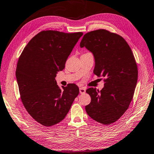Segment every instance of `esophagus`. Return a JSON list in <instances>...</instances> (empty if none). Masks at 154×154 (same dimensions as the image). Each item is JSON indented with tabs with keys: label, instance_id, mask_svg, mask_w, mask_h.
I'll list each match as a JSON object with an SVG mask.
<instances>
[{
	"label": "esophagus",
	"instance_id": "obj_1",
	"mask_svg": "<svg viewBox=\"0 0 154 154\" xmlns=\"http://www.w3.org/2000/svg\"><path fill=\"white\" fill-rule=\"evenodd\" d=\"M79 90H80V94H84V93H85V92H86V88H84V87H81V88H79Z\"/></svg>",
	"mask_w": 154,
	"mask_h": 154
}]
</instances>
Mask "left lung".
I'll return each mask as SVG.
<instances>
[{"label": "left lung", "instance_id": "obj_1", "mask_svg": "<svg viewBox=\"0 0 154 154\" xmlns=\"http://www.w3.org/2000/svg\"><path fill=\"white\" fill-rule=\"evenodd\" d=\"M80 45L93 54L94 74L104 78L101 91L95 88L86 91L91 97L86 111L97 122L111 125L127 111L134 95L138 77L134 56L123 37L106 29L86 33Z\"/></svg>", "mask_w": 154, "mask_h": 154}]
</instances>
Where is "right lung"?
Listing matches in <instances>:
<instances>
[{"label": "right lung", "instance_id": "obj_1", "mask_svg": "<svg viewBox=\"0 0 154 154\" xmlns=\"http://www.w3.org/2000/svg\"><path fill=\"white\" fill-rule=\"evenodd\" d=\"M83 33L46 30L32 38L20 56L16 69L21 99L33 119L50 127L62 121L79 94L75 84L61 89L55 77L65 68Z\"/></svg>", "mask_w": 154, "mask_h": 154}]
</instances>
